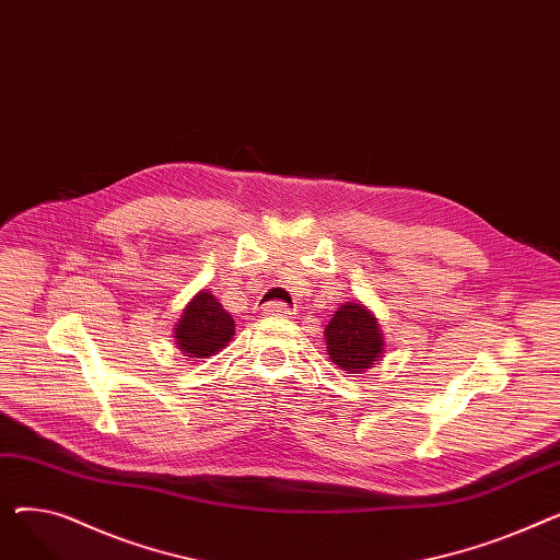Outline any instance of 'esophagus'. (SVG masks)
<instances>
[{"label": "esophagus", "mask_w": 560, "mask_h": 560, "mask_svg": "<svg viewBox=\"0 0 560 560\" xmlns=\"http://www.w3.org/2000/svg\"><path fill=\"white\" fill-rule=\"evenodd\" d=\"M265 315H272V317H285V315H290L292 311H290V306L288 304H281V302H270V304H265Z\"/></svg>", "instance_id": "obj_1"}]
</instances>
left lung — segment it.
I'll return each mask as SVG.
<instances>
[{
  "label": "left lung",
  "instance_id": "1",
  "mask_svg": "<svg viewBox=\"0 0 560 560\" xmlns=\"http://www.w3.org/2000/svg\"><path fill=\"white\" fill-rule=\"evenodd\" d=\"M329 359L347 374H361L384 354V334L376 317L361 302L342 304L325 329Z\"/></svg>",
  "mask_w": 560,
  "mask_h": 560
}]
</instances>
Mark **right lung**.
Wrapping results in <instances>:
<instances>
[{
	"instance_id": "right-lung-1",
	"label": "right lung",
	"mask_w": 560,
	"mask_h": 560,
	"mask_svg": "<svg viewBox=\"0 0 560 560\" xmlns=\"http://www.w3.org/2000/svg\"><path fill=\"white\" fill-rule=\"evenodd\" d=\"M235 322L209 290H199L174 329L176 349L190 359L213 357L233 338Z\"/></svg>"
}]
</instances>
